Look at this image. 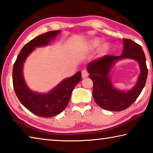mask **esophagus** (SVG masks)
I'll return each mask as SVG.
<instances>
[{"label":"esophagus","mask_w":153,"mask_h":153,"mask_svg":"<svg viewBox=\"0 0 153 153\" xmlns=\"http://www.w3.org/2000/svg\"><path fill=\"white\" fill-rule=\"evenodd\" d=\"M82 78L87 77L88 76V71L86 70H83L82 71Z\"/></svg>","instance_id":"34e87169"}]
</instances>
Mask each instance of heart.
Instances as JSON below:
<instances>
[{"mask_svg":"<svg viewBox=\"0 0 153 153\" xmlns=\"http://www.w3.org/2000/svg\"><path fill=\"white\" fill-rule=\"evenodd\" d=\"M100 43H101V40H100V38H93V39L90 40L88 42H87V43L86 44V49L88 51H92L98 47L100 45ZM108 48H109V45L108 43L102 44L98 49V55L99 56L104 55L108 51Z\"/></svg>","mask_w":153,"mask_h":153,"instance_id":"obj_1","label":"heart"}]
</instances>
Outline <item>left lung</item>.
I'll return each mask as SVG.
<instances>
[{"label":"left lung","instance_id":"left-lung-1","mask_svg":"<svg viewBox=\"0 0 153 153\" xmlns=\"http://www.w3.org/2000/svg\"><path fill=\"white\" fill-rule=\"evenodd\" d=\"M123 49L120 56L105 55L88 64L87 71L93 82L92 95L97 104L105 110L121 111L135 102L146 84L148 69L142 46L129 39H123ZM123 59H133L141 69L138 79L129 90H119L111 80V70L115 63Z\"/></svg>","mask_w":153,"mask_h":153}]
</instances>
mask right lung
<instances>
[{
  "label": "right lung",
  "instance_id": "obj_1",
  "mask_svg": "<svg viewBox=\"0 0 153 153\" xmlns=\"http://www.w3.org/2000/svg\"><path fill=\"white\" fill-rule=\"evenodd\" d=\"M61 30L50 31L37 36L22 48L13 69V84L18 99L30 112L42 117H51L61 113L68 105L72 91L82 80L81 71L62 80L50 91L40 93L31 90L25 81L23 69L25 60L36 48L51 45Z\"/></svg>",
  "mask_w": 153,
  "mask_h": 153
}]
</instances>
